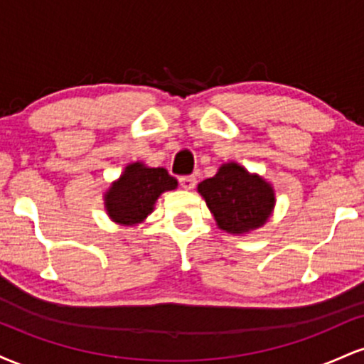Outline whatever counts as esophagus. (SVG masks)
<instances>
[{
    "instance_id": "1",
    "label": "esophagus",
    "mask_w": 364,
    "mask_h": 364,
    "mask_svg": "<svg viewBox=\"0 0 364 364\" xmlns=\"http://www.w3.org/2000/svg\"><path fill=\"white\" fill-rule=\"evenodd\" d=\"M179 185L185 190H193L196 185V178L195 176H181L179 178Z\"/></svg>"
}]
</instances>
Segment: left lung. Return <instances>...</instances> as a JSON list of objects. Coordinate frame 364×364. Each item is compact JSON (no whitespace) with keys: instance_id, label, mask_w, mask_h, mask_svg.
Masks as SVG:
<instances>
[{"instance_id":"8db88e82","label":"left lung","mask_w":364,"mask_h":364,"mask_svg":"<svg viewBox=\"0 0 364 364\" xmlns=\"http://www.w3.org/2000/svg\"><path fill=\"white\" fill-rule=\"evenodd\" d=\"M198 193L205 198L219 229L231 235L262 228L275 205L272 185L236 162L223 164L214 178L203 179Z\"/></svg>"}]
</instances>
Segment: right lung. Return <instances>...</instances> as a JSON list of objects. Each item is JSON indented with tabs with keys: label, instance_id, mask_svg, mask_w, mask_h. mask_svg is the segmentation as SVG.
<instances>
[{
	"label": "right lung",
	"instance_id": "right-lung-1",
	"mask_svg": "<svg viewBox=\"0 0 364 364\" xmlns=\"http://www.w3.org/2000/svg\"><path fill=\"white\" fill-rule=\"evenodd\" d=\"M176 186V178L164 168H147L141 162H133L106 191L104 207L116 224H139L154 210L161 193Z\"/></svg>",
	"mask_w": 364,
	"mask_h": 364
}]
</instances>
